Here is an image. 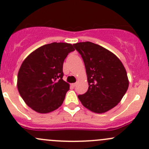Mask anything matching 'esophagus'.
Listing matches in <instances>:
<instances>
[{"label": "esophagus", "instance_id": "34e87169", "mask_svg": "<svg viewBox=\"0 0 149 149\" xmlns=\"http://www.w3.org/2000/svg\"><path fill=\"white\" fill-rule=\"evenodd\" d=\"M76 85H77V83H72V86L73 87H74Z\"/></svg>", "mask_w": 149, "mask_h": 149}]
</instances>
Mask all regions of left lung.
<instances>
[{
  "mask_svg": "<svg viewBox=\"0 0 149 149\" xmlns=\"http://www.w3.org/2000/svg\"><path fill=\"white\" fill-rule=\"evenodd\" d=\"M85 63L89 87L78 95L84 107L95 113H104L116 107L129 85L126 70L116 55L107 49L86 41L74 44Z\"/></svg>",
  "mask_w": 149,
  "mask_h": 149,
  "instance_id": "1",
  "label": "left lung"
}]
</instances>
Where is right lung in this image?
Instances as JSON below:
<instances>
[{
    "instance_id": "right-lung-1",
    "label": "right lung",
    "mask_w": 149,
    "mask_h": 149,
    "mask_svg": "<svg viewBox=\"0 0 149 149\" xmlns=\"http://www.w3.org/2000/svg\"><path fill=\"white\" fill-rule=\"evenodd\" d=\"M73 45L53 42L32 52L18 73L17 87L25 103L39 113H48L62 105L70 85L63 80V63Z\"/></svg>"
}]
</instances>
